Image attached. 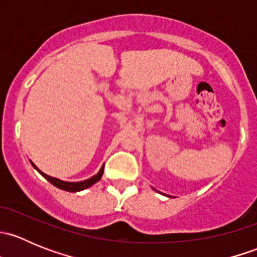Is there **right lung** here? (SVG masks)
I'll list each match as a JSON object with an SVG mask.
<instances>
[{"instance_id": "obj_1", "label": "right lung", "mask_w": 257, "mask_h": 257, "mask_svg": "<svg viewBox=\"0 0 257 257\" xmlns=\"http://www.w3.org/2000/svg\"><path fill=\"white\" fill-rule=\"evenodd\" d=\"M32 165L36 168V169H37V167H36V165L33 164V163H32ZM37 170L41 173V174L43 175V177L47 179L49 183L53 184V185L57 186V188L62 189V190L71 191V193H76V191L84 190V189L89 188V186H92L93 184H95V183H97V181H99L100 178H102V175H103V170H104V165H103V167L100 168V170H99V172H98V174H95L94 177L87 179V180H84V181H78V183H69V181L59 180V179L52 178V177H49V175L45 174V173L41 172L40 169H37Z\"/></svg>"}]
</instances>
